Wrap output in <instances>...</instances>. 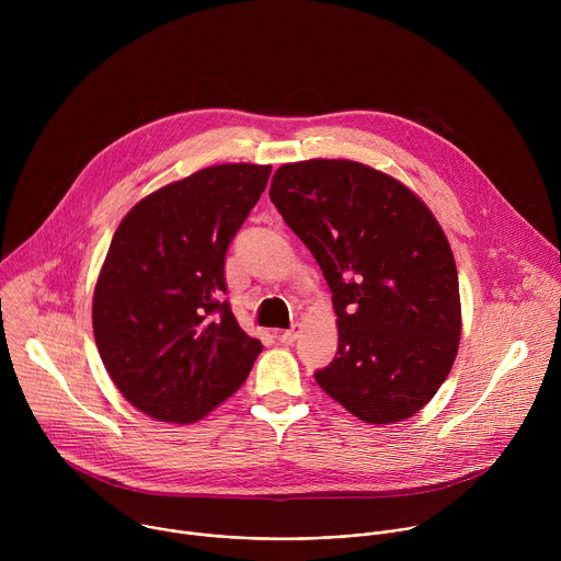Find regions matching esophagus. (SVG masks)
I'll use <instances>...</instances> for the list:
<instances>
[{
    "label": "esophagus",
    "instance_id": "34e87169",
    "mask_svg": "<svg viewBox=\"0 0 561 561\" xmlns=\"http://www.w3.org/2000/svg\"><path fill=\"white\" fill-rule=\"evenodd\" d=\"M297 337H299V327H293V329H288V331H282V333H279V342H282V344H286V346H290Z\"/></svg>",
    "mask_w": 561,
    "mask_h": 561
}]
</instances>
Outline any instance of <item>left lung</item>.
Instances as JSON below:
<instances>
[{
    "label": "left lung",
    "instance_id": "obj_1",
    "mask_svg": "<svg viewBox=\"0 0 561 561\" xmlns=\"http://www.w3.org/2000/svg\"><path fill=\"white\" fill-rule=\"evenodd\" d=\"M268 195L333 293L337 357L317 383L362 422L413 417L446 381L461 335L439 221L409 186L351 159L284 164Z\"/></svg>",
    "mask_w": 561,
    "mask_h": 561
}]
</instances>
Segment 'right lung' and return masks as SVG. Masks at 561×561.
I'll list each match as a JSON object with an SVG mask.
<instances>
[{
  "instance_id": "add662e5",
  "label": "right lung",
  "mask_w": 561,
  "mask_h": 561,
  "mask_svg": "<svg viewBox=\"0 0 561 561\" xmlns=\"http://www.w3.org/2000/svg\"><path fill=\"white\" fill-rule=\"evenodd\" d=\"M271 167L219 164L137 202L93 295V333L117 390L157 422L193 424L242 386L262 342L224 301V257Z\"/></svg>"
}]
</instances>
